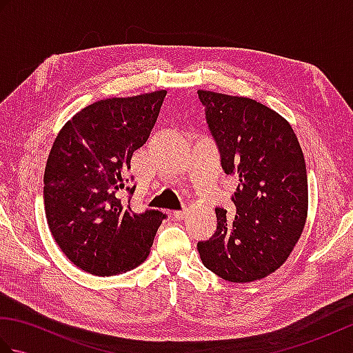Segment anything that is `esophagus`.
I'll use <instances>...</instances> for the list:
<instances>
[{
    "instance_id": "esophagus-1",
    "label": "esophagus",
    "mask_w": 353,
    "mask_h": 353,
    "mask_svg": "<svg viewBox=\"0 0 353 353\" xmlns=\"http://www.w3.org/2000/svg\"><path fill=\"white\" fill-rule=\"evenodd\" d=\"M186 215H188V209H182V211L172 212V216H174L176 220H183V219H186Z\"/></svg>"
}]
</instances>
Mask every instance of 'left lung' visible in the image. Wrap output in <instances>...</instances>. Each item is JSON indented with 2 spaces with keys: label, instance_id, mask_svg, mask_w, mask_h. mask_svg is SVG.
I'll list each match as a JSON object with an SVG mask.
<instances>
[{
  "label": "left lung",
  "instance_id": "left-lung-1",
  "mask_svg": "<svg viewBox=\"0 0 353 353\" xmlns=\"http://www.w3.org/2000/svg\"><path fill=\"white\" fill-rule=\"evenodd\" d=\"M220 148L221 167L238 179L235 211L216 208V232L197 249L205 267L229 282L274 273L301 238L308 215L303 152L290 123L247 97L199 91Z\"/></svg>",
  "mask_w": 353,
  "mask_h": 353
}]
</instances>
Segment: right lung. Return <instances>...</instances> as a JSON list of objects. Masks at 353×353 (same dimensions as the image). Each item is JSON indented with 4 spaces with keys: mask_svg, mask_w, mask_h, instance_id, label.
<instances>
[{
    "mask_svg": "<svg viewBox=\"0 0 353 353\" xmlns=\"http://www.w3.org/2000/svg\"><path fill=\"white\" fill-rule=\"evenodd\" d=\"M165 95L161 89L89 104L65 123L51 147L43 172L47 223L65 256L86 273L115 276L148 256L165 215L134 214L123 192L134 191L125 172Z\"/></svg>",
    "mask_w": 353,
    "mask_h": 353,
    "instance_id": "add662e5",
    "label": "right lung"
}]
</instances>
